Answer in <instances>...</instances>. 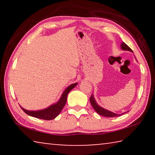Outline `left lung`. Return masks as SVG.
I'll use <instances>...</instances> for the list:
<instances>
[{
  "label": "left lung",
  "mask_w": 155,
  "mask_h": 155,
  "mask_svg": "<svg viewBox=\"0 0 155 155\" xmlns=\"http://www.w3.org/2000/svg\"><path fill=\"white\" fill-rule=\"evenodd\" d=\"M121 48L122 50H124V51H128L133 52V51L130 49V47H128L124 42H123L121 44ZM90 101L91 105H92V107H93V108L96 111V113H98L99 115H103V116H104V117H117V116H120V115H122V114H120V115L116 114H115V113H113L111 111H108V110H106L103 108H102L101 107L98 105V104L96 103L93 95L91 96V97L90 98Z\"/></svg>",
  "instance_id": "1"
}]
</instances>
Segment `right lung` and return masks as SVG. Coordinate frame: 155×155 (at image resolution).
Here are the masks:
<instances>
[{
    "instance_id": "right-lung-1",
    "label": "right lung",
    "mask_w": 155,
    "mask_h": 155,
    "mask_svg": "<svg viewBox=\"0 0 155 155\" xmlns=\"http://www.w3.org/2000/svg\"><path fill=\"white\" fill-rule=\"evenodd\" d=\"M77 83H74L70 85L69 87H67L64 93H63L62 96L60 98L58 103L52 104V105L50 106L48 108L44 110H40V111H27L25 109L22 108L23 111L25 112L26 114L31 116L36 117V118L39 119H42L46 120H53L58 115L60 112L62 111L63 108H64L65 103H66L67 101V96L68 93L71 91L73 88L77 86Z\"/></svg>"
}]
</instances>
